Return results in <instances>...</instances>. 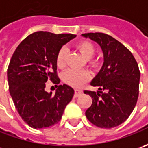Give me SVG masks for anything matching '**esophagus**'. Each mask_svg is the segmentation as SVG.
I'll return each instance as SVG.
<instances>
[{
	"label": "esophagus",
	"instance_id": "obj_1",
	"mask_svg": "<svg viewBox=\"0 0 148 148\" xmlns=\"http://www.w3.org/2000/svg\"><path fill=\"white\" fill-rule=\"evenodd\" d=\"M82 93V90H75V94H74V96L75 97H78L79 95H81Z\"/></svg>",
	"mask_w": 148,
	"mask_h": 148
}]
</instances>
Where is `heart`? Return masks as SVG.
I'll return each instance as SVG.
<instances>
[{
  "instance_id": "1",
  "label": "heart",
  "mask_w": 148,
  "mask_h": 148,
  "mask_svg": "<svg viewBox=\"0 0 148 148\" xmlns=\"http://www.w3.org/2000/svg\"><path fill=\"white\" fill-rule=\"evenodd\" d=\"M79 52L82 53L86 59H88L90 65L95 66L97 62L92 60L90 58L93 57L95 49L94 45L89 41H81L76 45ZM66 51L64 49H61L58 51L56 58V63L58 68H64L66 66ZM90 77L88 71L86 70H75V69H68L62 74V80L66 84L71 86H80L82 84L87 82Z\"/></svg>"
}]
</instances>
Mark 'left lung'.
I'll return each instance as SVG.
<instances>
[{
	"label": "left lung",
	"instance_id": "left-lung-1",
	"mask_svg": "<svg viewBox=\"0 0 148 148\" xmlns=\"http://www.w3.org/2000/svg\"><path fill=\"white\" fill-rule=\"evenodd\" d=\"M82 36L99 44L104 55L101 69L90 85L97 92L85 90L92 98L86 116L94 125L111 128L124 122L137 104L140 71L134 55L124 45L103 33H88Z\"/></svg>",
	"mask_w": 148,
	"mask_h": 148
}]
</instances>
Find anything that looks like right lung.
<instances>
[{
	"label": "right lung",
	"instance_id": "add662e5",
	"mask_svg": "<svg viewBox=\"0 0 148 148\" xmlns=\"http://www.w3.org/2000/svg\"><path fill=\"white\" fill-rule=\"evenodd\" d=\"M76 36L35 32L25 38L12 55L7 70L10 94L20 117L31 128L58 123L74 95V90L66 84L59 85L55 94L47 92L45 87L49 80L60 83L57 54Z\"/></svg>",
	"mask_w": 148,
	"mask_h": 148
}]
</instances>
